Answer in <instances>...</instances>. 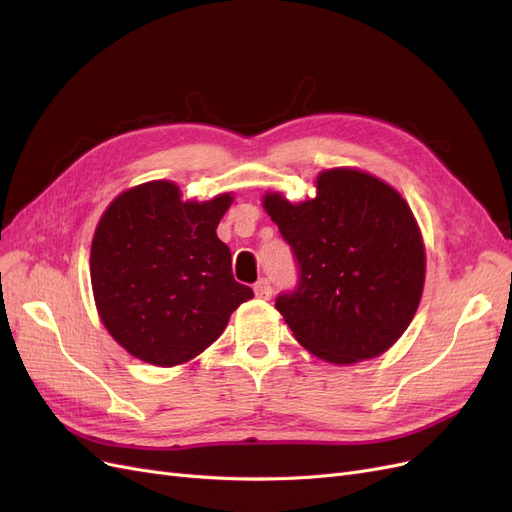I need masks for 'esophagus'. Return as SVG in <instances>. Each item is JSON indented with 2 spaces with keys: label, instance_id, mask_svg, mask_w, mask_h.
Wrapping results in <instances>:
<instances>
[{
  "label": "esophagus",
  "instance_id": "1",
  "mask_svg": "<svg viewBox=\"0 0 512 512\" xmlns=\"http://www.w3.org/2000/svg\"><path fill=\"white\" fill-rule=\"evenodd\" d=\"M254 292H256L258 299H271L273 286H271V282L267 280V277H262V280H258V282L254 284Z\"/></svg>",
  "mask_w": 512,
  "mask_h": 512
}]
</instances>
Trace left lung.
Segmentation results:
<instances>
[{"mask_svg":"<svg viewBox=\"0 0 512 512\" xmlns=\"http://www.w3.org/2000/svg\"><path fill=\"white\" fill-rule=\"evenodd\" d=\"M314 200L265 196L299 280L275 299L297 342L331 363L389 350L425 284V247L406 200L361 170H324Z\"/></svg>","mask_w":512,"mask_h":512,"instance_id":"obj_1","label":"left lung"}]
</instances>
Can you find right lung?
<instances>
[{"label":"right lung","instance_id":"1","mask_svg":"<svg viewBox=\"0 0 512 512\" xmlns=\"http://www.w3.org/2000/svg\"><path fill=\"white\" fill-rule=\"evenodd\" d=\"M232 198L183 203L170 181L117 196L91 243V286L104 327L136 359L179 365L211 346L254 297L215 235Z\"/></svg>","mask_w":512,"mask_h":512}]
</instances>
